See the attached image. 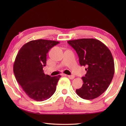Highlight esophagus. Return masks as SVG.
<instances>
[{
	"label": "esophagus",
	"mask_w": 126,
	"mask_h": 126,
	"mask_svg": "<svg viewBox=\"0 0 126 126\" xmlns=\"http://www.w3.org/2000/svg\"><path fill=\"white\" fill-rule=\"evenodd\" d=\"M65 76H67L69 78V79H74V77H74V76H73V75L68 76V75H65Z\"/></svg>",
	"instance_id": "esophagus-1"
}]
</instances>
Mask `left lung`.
Listing matches in <instances>:
<instances>
[{
  "label": "left lung",
  "mask_w": 126,
  "mask_h": 126,
  "mask_svg": "<svg viewBox=\"0 0 126 126\" xmlns=\"http://www.w3.org/2000/svg\"><path fill=\"white\" fill-rule=\"evenodd\" d=\"M68 43L76 51L81 66L86 67L87 73L82 78V87L76 93L82 98L93 99L104 93L114 73L112 53L99 40L87 38L69 40Z\"/></svg>",
  "instance_id": "obj_1"
}]
</instances>
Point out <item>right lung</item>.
I'll use <instances>...</instances> for the list:
<instances>
[{"label": "right lung", "mask_w": 126, "mask_h": 126, "mask_svg": "<svg viewBox=\"0 0 126 126\" xmlns=\"http://www.w3.org/2000/svg\"><path fill=\"white\" fill-rule=\"evenodd\" d=\"M59 43L50 40H32L25 44L16 55L13 66L15 77L25 93L35 101L47 100L56 90L61 76L45 74L43 68L46 65L49 50Z\"/></svg>", "instance_id": "1"}]
</instances>
